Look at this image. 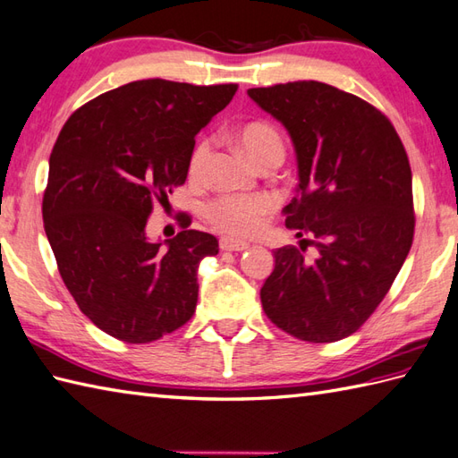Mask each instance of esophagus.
I'll use <instances>...</instances> for the list:
<instances>
[{"instance_id":"esophagus-1","label":"esophagus","mask_w":458,"mask_h":458,"mask_svg":"<svg viewBox=\"0 0 458 458\" xmlns=\"http://www.w3.org/2000/svg\"><path fill=\"white\" fill-rule=\"evenodd\" d=\"M219 247H221V250L241 252V250H247V249H249V242H245V241H237V239H231V237H223V239L219 241Z\"/></svg>"}]
</instances>
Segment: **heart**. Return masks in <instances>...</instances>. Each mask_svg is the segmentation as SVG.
<instances>
[{
    "mask_svg": "<svg viewBox=\"0 0 458 458\" xmlns=\"http://www.w3.org/2000/svg\"><path fill=\"white\" fill-rule=\"evenodd\" d=\"M237 137L249 155L259 165L268 160H280L286 155V145L280 131L267 121H250L239 131ZM211 155L209 139H199L190 155L188 172L191 178H199L206 170ZM276 208V199L270 194H223L213 198L203 208V217L217 231L231 237H250L259 233L267 217Z\"/></svg>",
    "mask_w": 458,
    "mask_h": 458,
    "instance_id": "heart-1",
    "label": "heart"
}]
</instances>
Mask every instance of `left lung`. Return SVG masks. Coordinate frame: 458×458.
<instances>
[{
  "label": "left lung",
  "instance_id": "obj_1",
  "mask_svg": "<svg viewBox=\"0 0 458 458\" xmlns=\"http://www.w3.org/2000/svg\"><path fill=\"white\" fill-rule=\"evenodd\" d=\"M282 121L298 155L300 190L284 213L300 249L274 250L260 290L268 319L308 343L349 337L380 306L413 242L408 152L390 119L329 84L252 88ZM315 246V259L302 255Z\"/></svg>",
  "mask_w": 458,
  "mask_h": 458
}]
</instances>
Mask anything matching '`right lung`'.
I'll return each instance as SVG.
<instances>
[{
    "label": "right lung",
    "instance_id": "obj_1",
    "mask_svg": "<svg viewBox=\"0 0 458 458\" xmlns=\"http://www.w3.org/2000/svg\"><path fill=\"white\" fill-rule=\"evenodd\" d=\"M237 88L139 80L89 99L60 131L45 233L80 311L111 337L150 343L194 315L199 260L217 255V239L188 229L186 213L166 247L145 227L186 182L194 137Z\"/></svg>",
    "mask_w": 458,
    "mask_h": 458
}]
</instances>
